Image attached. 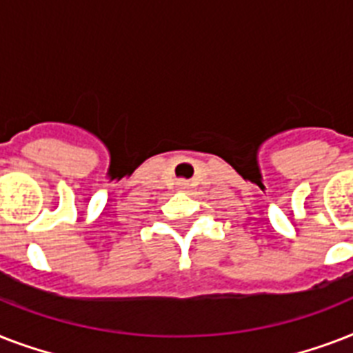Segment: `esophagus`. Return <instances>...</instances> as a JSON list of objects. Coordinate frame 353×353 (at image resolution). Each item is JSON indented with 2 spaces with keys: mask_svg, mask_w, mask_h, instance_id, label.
Returning a JSON list of instances; mask_svg holds the SVG:
<instances>
[{
  "mask_svg": "<svg viewBox=\"0 0 353 353\" xmlns=\"http://www.w3.org/2000/svg\"><path fill=\"white\" fill-rule=\"evenodd\" d=\"M177 187H179V188H187V181H179V183H177Z\"/></svg>",
  "mask_w": 353,
  "mask_h": 353,
  "instance_id": "34e87169",
  "label": "esophagus"
}]
</instances>
